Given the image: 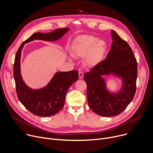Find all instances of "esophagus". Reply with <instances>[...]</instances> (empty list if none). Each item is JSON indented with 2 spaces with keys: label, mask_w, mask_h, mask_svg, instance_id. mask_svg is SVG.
<instances>
[{
  "label": "esophagus",
  "mask_w": 153,
  "mask_h": 153,
  "mask_svg": "<svg viewBox=\"0 0 153 153\" xmlns=\"http://www.w3.org/2000/svg\"><path fill=\"white\" fill-rule=\"evenodd\" d=\"M79 76L80 79H83V77H84V73L81 71H79Z\"/></svg>",
  "instance_id": "esophagus-1"
}]
</instances>
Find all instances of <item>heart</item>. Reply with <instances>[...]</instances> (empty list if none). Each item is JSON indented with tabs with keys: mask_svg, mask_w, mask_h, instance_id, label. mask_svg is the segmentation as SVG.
Returning a JSON list of instances; mask_svg holds the SVG:
<instances>
[{
	"mask_svg": "<svg viewBox=\"0 0 153 153\" xmlns=\"http://www.w3.org/2000/svg\"><path fill=\"white\" fill-rule=\"evenodd\" d=\"M74 55L84 57V62L88 66H95L102 60L106 52V44L104 41L91 36L79 37L72 48Z\"/></svg>",
	"mask_w": 153,
	"mask_h": 153,
	"instance_id": "1",
	"label": "heart"
}]
</instances>
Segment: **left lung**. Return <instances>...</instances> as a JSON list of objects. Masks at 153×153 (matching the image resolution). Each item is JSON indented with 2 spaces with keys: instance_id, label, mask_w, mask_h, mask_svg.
<instances>
[{
  "instance_id": "obj_1",
  "label": "left lung",
  "mask_w": 153,
  "mask_h": 153,
  "mask_svg": "<svg viewBox=\"0 0 153 153\" xmlns=\"http://www.w3.org/2000/svg\"><path fill=\"white\" fill-rule=\"evenodd\" d=\"M112 44L106 59L86 73L84 79L87 85L90 108L102 117L121 114L133 100L136 91L137 63L128 43L114 31H111ZM113 75L122 79V87L117 93L109 92L102 77Z\"/></svg>"
}]
</instances>
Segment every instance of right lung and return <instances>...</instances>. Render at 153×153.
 Segmentation results:
<instances>
[{
  "mask_svg": "<svg viewBox=\"0 0 153 153\" xmlns=\"http://www.w3.org/2000/svg\"><path fill=\"white\" fill-rule=\"evenodd\" d=\"M69 29H57L50 33H34L23 42L16 52L13 66L18 98L22 105L33 114L39 117H50L56 114L63 108L66 93L79 79L78 71L57 72L44 88L32 89L23 80L20 69L21 51L25 43L35 39L54 41L60 39Z\"/></svg>",
  "mask_w": 153,
  "mask_h": 153,
  "instance_id": "obj_1",
  "label": "right lung"
}]
</instances>
